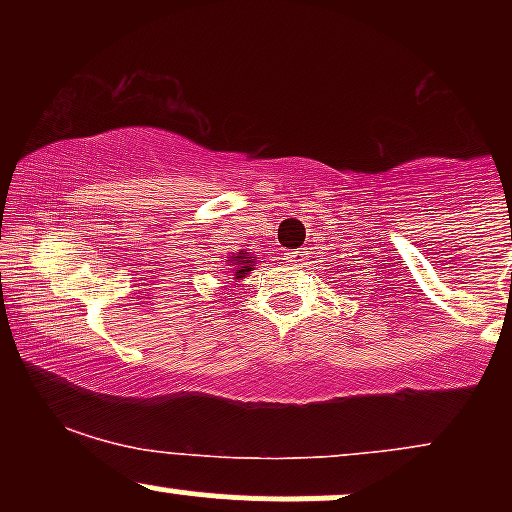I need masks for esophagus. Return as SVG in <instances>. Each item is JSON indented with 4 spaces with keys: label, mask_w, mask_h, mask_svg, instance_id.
Returning <instances> with one entry per match:
<instances>
[{
    "label": "esophagus",
    "mask_w": 512,
    "mask_h": 512,
    "mask_svg": "<svg viewBox=\"0 0 512 512\" xmlns=\"http://www.w3.org/2000/svg\"><path fill=\"white\" fill-rule=\"evenodd\" d=\"M284 260L293 264V267H301V264H305V260H308V252H305L303 248L301 250H289V252H284Z\"/></svg>",
    "instance_id": "34e87169"
}]
</instances>
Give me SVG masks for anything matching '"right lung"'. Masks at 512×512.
Segmentation results:
<instances>
[{
  "label": "right lung",
  "instance_id": "add662e5",
  "mask_svg": "<svg viewBox=\"0 0 512 512\" xmlns=\"http://www.w3.org/2000/svg\"><path fill=\"white\" fill-rule=\"evenodd\" d=\"M228 262L236 264V269H233V272L238 274V279H240V276H243L245 272H250V269H252V260H250V255H248V252H243V250H240L238 255H233L231 260H228Z\"/></svg>",
  "mask_w": 512,
  "mask_h": 512
}]
</instances>
